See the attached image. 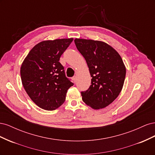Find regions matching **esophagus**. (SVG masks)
<instances>
[{
  "label": "esophagus",
  "mask_w": 155,
  "mask_h": 155,
  "mask_svg": "<svg viewBox=\"0 0 155 155\" xmlns=\"http://www.w3.org/2000/svg\"><path fill=\"white\" fill-rule=\"evenodd\" d=\"M72 79H73L74 82V83H76V82L77 81V77H76V76H74V77H73Z\"/></svg>",
  "instance_id": "1"
}]
</instances>
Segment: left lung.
<instances>
[{
  "label": "left lung",
  "instance_id": "left-lung-1",
  "mask_svg": "<svg viewBox=\"0 0 155 155\" xmlns=\"http://www.w3.org/2000/svg\"><path fill=\"white\" fill-rule=\"evenodd\" d=\"M77 49L85 59L91 85L81 92L82 100L93 109L109 105L120 94L125 78L126 68L121 56L105 42L76 39Z\"/></svg>",
  "mask_w": 155,
  "mask_h": 155
}]
</instances>
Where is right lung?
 I'll return each instance as SVG.
<instances>
[{"label": "right lung", "instance_id": "add662e5", "mask_svg": "<svg viewBox=\"0 0 155 155\" xmlns=\"http://www.w3.org/2000/svg\"><path fill=\"white\" fill-rule=\"evenodd\" d=\"M73 38L41 41L27 55L21 67L22 85L31 100L46 110L58 109L74 83L59 61Z\"/></svg>", "mask_w": 155, "mask_h": 155}]
</instances>
